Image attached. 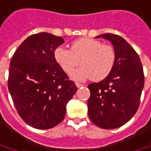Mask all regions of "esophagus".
Listing matches in <instances>:
<instances>
[{"instance_id": "obj_1", "label": "esophagus", "mask_w": 151, "mask_h": 151, "mask_svg": "<svg viewBox=\"0 0 151 151\" xmlns=\"http://www.w3.org/2000/svg\"><path fill=\"white\" fill-rule=\"evenodd\" d=\"M76 86H77V88H81V87H83V85L82 83H76Z\"/></svg>"}]
</instances>
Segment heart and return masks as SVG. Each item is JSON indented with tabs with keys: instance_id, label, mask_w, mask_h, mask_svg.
<instances>
[{
	"instance_id": "b5f03b06",
	"label": "heart",
	"mask_w": 151,
	"mask_h": 151,
	"mask_svg": "<svg viewBox=\"0 0 151 151\" xmlns=\"http://www.w3.org/2000/svg\"><path fill=\"white\" fill-rule=\"evenodd\" d=\"M54 57L67 73H70L78 65L80 60L82 67L70 74L76 81L92 78L97 82L104 79L112 71L116 62V52L112 46L103 45L101 41L88 37L73 41L70 50L63 47L56 48Z\"/></svg>"
}]
</instances>
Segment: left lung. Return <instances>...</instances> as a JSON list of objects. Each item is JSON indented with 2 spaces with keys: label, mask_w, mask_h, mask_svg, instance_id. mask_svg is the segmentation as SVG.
<instances>
[{
  "label": "left lung",
  "mask_w": 151,
  "mask_h": 151,
  "mask_svg": "<svg viewBox=\"0 0 151 151\" xmlns=\"http://www.w3.org/2000/svg\"><path fill=\"white\" fill-rule=\"evenodd\" d=\"M112 44L116 62L111 73L99 83L88 85V116L103 129L125 125L136 114L144 88V73L139 55L122 37L102 34Z\"/></svg>",
  "instance_id": "8db88e82"
}]
</instances>
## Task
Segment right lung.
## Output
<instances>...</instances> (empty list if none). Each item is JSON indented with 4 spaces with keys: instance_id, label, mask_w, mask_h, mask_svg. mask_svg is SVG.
Masks as SVG:
<instances>
[{
    "instance_id": "right-lung-1",
    "label": "right lung",
    "mask_w": 151,
    "mask_h": 151,
    "mask_svg": "<svg viewBox=\"0 0 151 151\" xmlns=\"http://www.w3.org/2000/svg\"><path fill=\"white\" fill-rule=\"evenodd\" d=\"M64 43L50 33L24 40L11 58L8 88L19 116L30 127L50 129L62 122L75 83L56 63L54 52Z\"/></svg>"
}]
</instances>
